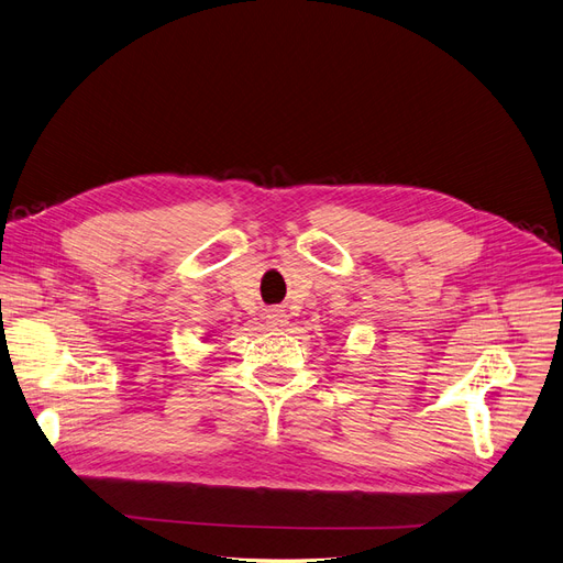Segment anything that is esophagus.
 Here are the masks:
<instances>
[{
  "label": "esophagus",
  "instance_id": "esophagus-1",
  "mask_svg": "<svg viewBox=\"0 0 563 563\" xmlns=\"http://www.w3.org/2000/svg\"><path fill=\"white\" fill-rule=\"evenodd\" d=\"M266 324H268V327H274V329H283V327L287 324L285 310H280V308H271V310H266Z\"/></svg>",
  "mask_w": 563,
  "mask_h": 563
}]
</instances>
